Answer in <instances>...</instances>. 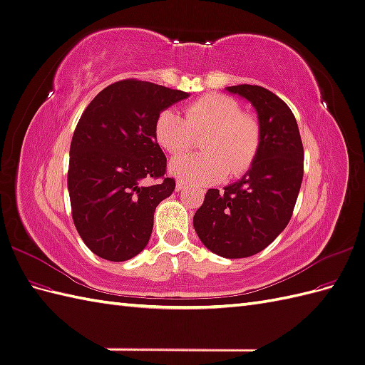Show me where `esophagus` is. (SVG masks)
I'll return each instance as SVG.
<instances>
[{
    "label": "esophagus",
    "instance_id": "esophagus-1",
    "mask_svg": "<svg viewBox=\"0 0 365 365\" xmlns=\"http://www.w3.org/2000/svg\"><path fill=\"white\" fill-rule=\"evenodd\" d=\"M187 187V182L185 181H182V180H178L176 181V192H181V190H184Z\"/></svg>",
    "mask_w": 365,
    "mask_h": 365
}]
</instances>
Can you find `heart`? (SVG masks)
<instances>
[{"label":"heart","instance_id":"obj_1","mask_svg":"<svg viewBox=\"0 0 365 365\" xmlns=\"http://www.w3.org/2000/svg\"><path fill=\"white\" fill-rule=\"evenodd\" d=\"M185 118L173 109H164L153 123L158 145L176 155L189 149L195 135L201 140L202 153H189L170 161L169 170L185 182L213 184L225 175L237 178L256 161L262 146L259 118L242 111L240 105L225 94L210 93L185 106Z\"/></svg>","mask_w":365,"mask_h":365}]
</instances>
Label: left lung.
I'll use <instances>...</instances> for the list:
<instances>
[{"instance_id": "8db88e82", "label": "left lung", "mask_w": 365, "mask_h": 365, "mask_svg": "<svg viewBox=\"0 0 365 365\" xmlns=\"http://www.w3.org/2000/svg\"><path fill=\"white\" fill-rule=\"evenodd\" d=\"M227 90L256 108L262 146L244 178L224 192L207 190L193 225L210 251L240 259L267 248L288 225L303 181L304 150L297 120L279 96L247 83Z\"/></svg>"}]
</instances>
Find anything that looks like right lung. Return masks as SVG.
Wrapping results in <instances>:
<instances>
[{
  "instance_id": "add662e5",
  "label": "right lung",
  "mask_w": 365,
  "mask_h": 365,
  "mask_svg": "<svg viewBox=\"0 0 365 365\" xmlns=\"http://www.w3.org/2000/svg\"><path fill=\"white\" fill-rule=\"evenodd\" d=\"M185 97L180 90L125 79L108 85L81 115L70 148L71 216L98 257L123 262L148 245L155 208L175 190L153 123Z\"/></svg>"
}]
</instances>
